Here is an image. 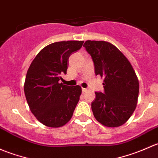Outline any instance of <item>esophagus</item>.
<instances>
[{
    "instance_id": "obj_1",
    "label": "esophagus",
    "mask_w": 158,
    "mask_h": 158,
    "mask_svg": "<svg viewBox=\"0 0 158 158\" xmlns=\"http://www.w3.org/2000/svg\"><path fill=\"white\" fill-rule=\"evenodd\" d=\"M87 90H88V89H85V88H82V92H86Z\"/></svg>"
}]
</instances>
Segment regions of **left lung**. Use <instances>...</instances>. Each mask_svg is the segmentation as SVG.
<instances>
[{
  "label": "left lung",
  "instance_id": "1",
  "mask_svg": "<svg viewBox=\"0 0 158 158\" xmlns=\"http://www.w3.org/2000/svg\"><path fill=\"white\" fill-rule=\"evenodd\" d=\"M95 75L104 78V93L95 92L92 110L102 125L116 128L124 125L138 103L139 82L131 64L115 46L106 41L87 40Z\"/></svg>",
  "mask_w": 158,
  "mask_h": 158
}]
</instances>
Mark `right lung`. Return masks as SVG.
Instances as JSON below:
<instances>
[{
  "mask_svg": "<svg viewBox=\"0 0 158 158\" xmlns=\"http://www.w3.org/2000/svg\"><path fill=\"white\" fill-rule=\"evenodd\" d=\"M84 41L56 42L36 56L27 70L24 93L30 111L40 122L60 128L71 119L82 93L79 85L60 82L66 74L69 56L82 47Z\"/></svg>",
  "mask_w": 158,
  "mask_h": 158,
  "instance_id": "1",
  "label": "right lung"
}]
</instances>
